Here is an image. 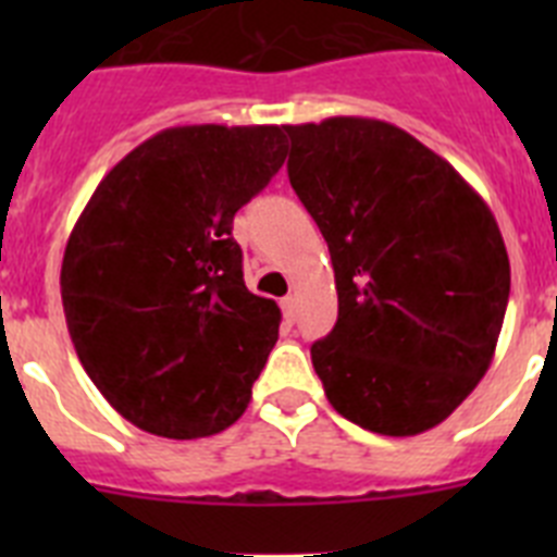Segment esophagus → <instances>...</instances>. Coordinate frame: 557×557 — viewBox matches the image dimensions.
<instances>
[{"mask_svg":"<svg viewBox=\"0 0 557 557\" xmlns=\"http://www.w3.org/2000/svg\"><path fill=\"white\" fill-rule=\"evenodd\" d=\"M282 312H284V318H287V323L295 321V295H287V298H284Z\"/></svg>","mask_w":557,"mask_h":557,"instance_id":"34e87169","label":"esophagus"}]
</instances>
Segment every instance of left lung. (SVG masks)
Here are the masks:
<instances>
[{
  "instance_id": "8db88e82",
  "label": "left lung",
  "mask_w": 557,
  "mask_h": 557,
  "mask_svg": "<svg viewBox=\"0 0 557 557\" xmlns=\"http://www.w3.org/2000/svg\"><path fill=\"white\" fill-rule=\"evenodd\" d=\"M287 172L334 264L337 323L312 343L329 405L407 437L476 387L510 295L505 239L460 172L391 122L284 125Z\"/></svg>"
}]
</instances>
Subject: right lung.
I'll use <instances>...</instances> for the list:
<instances>
[{"label":"right lung","mask_w":557,"mask_h":557,"mask_svg":"<svg viewBox=\"0 0 557 557\" xmlns=\"http://www.w3.org/2000/svg\"><path fill=\"white\" fill-rule=\"evenodd\" d=\"M287 159L278 125H184L108 172L69 234V337L133 426L191 441L243 416L282 309L245 287L234 214Z\"/></svg>","instance_id":"obj_1"}]
</instances>
